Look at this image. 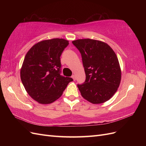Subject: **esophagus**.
Listing matches in <instances>:
<instances>
[{"label":"esophagus","instance_id":"obj_1","mask_svg":"<svg viewBox=\"0 0 146 146\" xmlns=\"http://www.w3.org/2000/svg\"><path fill=\"white\" fill-rule=\"evenodd\" d=\"M72 78H73L74 80H76V76H75V75H72Z\"/></svg>","mask_w":146,"mask_h":146}]
</instances>
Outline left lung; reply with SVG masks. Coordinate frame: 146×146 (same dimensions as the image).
Wrapping results in <instances>:
<instances>
[{
  "mask_svg": "<svg viewBox=\"0 0 146 146\" xmlns=\"http://www.w3.org/2000/svg\"><path fill=\"white\" fill-rule=\"evenodd\" d=\"M72 44L80 51L86 80L77 85L83 98L93 104L111 99L120 85L121 70L115 52L104 42L80 39Z\"/></svg>",
  "mask_w": 146,
  "mask_h": 146,
  "instance_id": "8db88e82",
  "label": "left lung"
}]
</instances>
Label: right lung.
I'll list each match as a JSON object with an SVG mask.
<instances>
[{"mask_svg": "<svg viewBox=\"0 0 146 146\" xmlns=\"http://www.w3.org/2000/svg\"><path fill=\"white\" fill-rule=\"evenodd\" d=\"M68 44L69 41L62 38L47 39L35 44L26 54L21 79L27 93L38 103L54 102L73 81L60 74V56Z\"/></svg>", "mask_w": 146, "mask_h": 146, "instance_id": "1", "label": "right lung"}]
</instances>
